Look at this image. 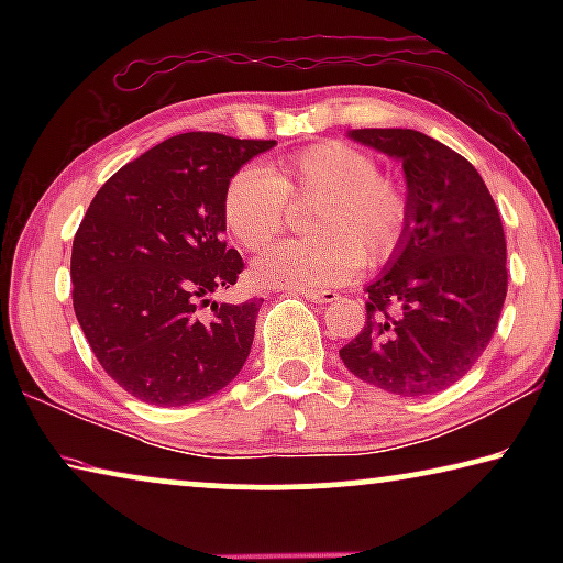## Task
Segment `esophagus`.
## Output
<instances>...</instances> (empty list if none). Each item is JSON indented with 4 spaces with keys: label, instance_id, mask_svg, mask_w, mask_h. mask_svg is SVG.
<instances>
[{
    "label": "esophagus",
    "instance_id": "1",
    "mask_svg": "<svg viewBox=\"0 0 563 563\" xmlns=\"http://www.w3.org/2000/svg\"><path fill=\"white\" fill-rule=\"evenodd\" d=\"M305 300H310V302H332V300H338V292L335 290H312V288H300L298 290Z\"/></svg>",
    "mask_w": 563,
    "mask_h": 563
}]
</instances>
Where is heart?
Returning <instances> with one entry per match:
<instances>
[{"label":"heart","instance_id":"1","mask_svg":"<svg viewBox=\"0 0 563 563\" xmlns=\"http://www.w3.org/2000/svg\"><path fill=\"white\" fill-rule=\"evenodd\" d=\"M290 201H318L312 238L273 245L255 263V278L283 288H328L350 280L360 263L379 265L405 241L412 198L379 161L345 141H322L285 156L278 168H238L223 194L228 231L247 251H263L283 233Z\"/></svg>","mask_w":563,"mask_h":563}]
</instances>
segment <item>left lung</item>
Wrapping results in <instances>:
<instances>
[{
  "label": "left lung",
  "instance_id": "left-lung-1",
  "mask_svg": "<svg viewBox=\"0 0 563 563\" xmlns=\"http://www.w3.org/2000/svg\"><path fill=\"white\" fill-rule=\"evenodd\" d=\"M350 136L402 158L412 216L383 278L367 285V320L340 357L362 383L393 395H434L487 350L507 298L499 208L470 161L412 129Z\"/></svg>",
  "mask_w": 563,
  "mask_h": 563
}]
</instances>
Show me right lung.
Wrapping results in <instances>:
<instances>
[{
    "label": "right lung",
    "instance_id": "1",
    "mask_svg": "<svg viewBox=\"0 0 563 563\" xmlns=\"http://www.w3.org/2000/svg\"><path fill=\"white\" fill-rule=\"evenodd\" d=\"M273 146L178 133L93 196L71 245L74 312L99 365L141 402L180 407L211 397L251 355L263 298L218 305L211 295L245 268L223 241L228 180Z\"/></svg>",
    "mask_w": 563,
    "mask_h": 563
}]
</instances>
